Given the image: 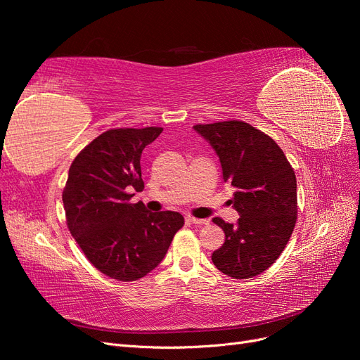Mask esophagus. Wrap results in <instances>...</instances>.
<instances>
[{"instance_id": "1", "label": "esophagus", "mask_w": 360, "mask_h": 360, "mask_svg": "<svg viewBox=\"0 0 360 360\" xmlns=\"http://www.w3.org/2000/svg\"><path fill=\"white\" fill-rule=\"evenodd\" d=\"M186 221L195 225H209V221L207 219H198V217H193V216H188Z\"/></svg>"}]
</instances>
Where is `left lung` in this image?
I'll return each instance as SVG.
<instances>
[{"label": "left lung", "mask_w": 360, "mask_h": 360, "mask_svg": "<svg viewBox=\"0 0 360 360\" xmlns=\"http://www.w3.org/2000/svg\"><path fill=\"white\" fill-rule=\"evenodd\" d=\"M193 129L219 156L224 181L236 188L230 204L240 214L237 225L213 217L225 233L213 264L233 279L254 278L275 263L296 226V174L275 141L249 123L226 120Z\"/></svg>", "instance_id": "1"}]
</instances>
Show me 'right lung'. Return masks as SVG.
<instances>
[{
	"label": "right lung",
	"mask_w": 360,
	"mask_h": 360,
	"mask_svg": "<svg viewBox=\"0 0 360 360\" xmlns=\"http://www.w3.org/2000/svg\"><path fill=\"white\" fill-rule=\"evenodd\" d=\"M162 127L110 129L72 162L63 204L70 234L103 275L130 282L159 266L184 225L177 212L150 213L130 198L144 189L141 153Z\"/></svg>",
	"instance_id": "obj_1"
}]
</instances>
